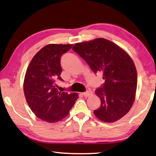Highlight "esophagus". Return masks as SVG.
Returning a JSON list of instances; mask_svg holds the SVG:
<instances>
[{"label":"esophagus","mask_w":156,"mask_h":156,"mask_svg":"<svg viewBox=\"0 0 156 156\" xmlns=\"http://www.w3.org/2000/svg\"><path fill=\"white\" fill-rule=\"evenodd\" d=\"M92 94V92L91 91H87V92H83V95L85 97H87L90 96V95H91Z\"/></svg>","instance_id":"1"}]
</instances>
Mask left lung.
<instances>
[{"label": "left lung", "mask_w": 156, "mask_h": 156, "mask_svg": "<svg viewBox=\"0 0 156 156\" xmlns=\"http://www.w3.org/2000/svg\"><path fill=\"white\" fill-rule=\"evenodd\" d=\"M73 50L87 62L94 73H101L105 82L95 90L101 106L94 111L101 121H117L133 105L137 86V73L125 51L105 38L76 43Z\"/></svg>", "instance_id": "8db88e82"}]
</instances>
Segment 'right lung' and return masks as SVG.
Here are the masks:
<instances>
[{"instance_id":"obj_1","label":"right lung","mask_w":156,"mask_h":156,"mask_svg":"<svg viewBox=\"0 0 156 156\" xmlns=\"http://www.w3.org/2000/svg\"><path fill=\"white\" fill-rule=\"evenodd\" d=\"M71 44H49L41 48L29 63L24 81V92L28 105L38 118L52 123L69 115L78 98L76 92L68 94L56 88L55 80L61 78L62 55Z\"/></svg>"}]
</instances>
